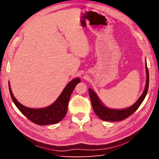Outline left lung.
I'll list each match as a JSON object with an SVG mask.
<instances>
[{"mask_svg":"<svg viewBox=\"0 0 159 159\" xmlns=\"http://www.w3.org/2000/svg\"><path fill=\"white\" fill-rule=\"evenodd\" d=\"M146 74H147V81L145 89H144L141 97L138 99L137 102L134 103L131 106L129 107L123 109H111L107 107H105L104 104L101 102L98 95L96 94L94 91L91 89L89 88V94L91 99V104H92L93 109L95 113L103 121H119L122 120L127 118L130 115H132L135 111L139 107L143 100L145 99L148 89V84H149V75H148V70L147 66L146 61Z\"/></svg>","mask_w":159,"mask_h":159,"instance_id":"obj_1","label":"left lung"}]
</instances>
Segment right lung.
Instances as JSON below:
<instances>
[{
  "instance_id": "right-lung-1",
  "label": "right lung",
  "mask_w": 159,
  "mask_h": 159,
  "mask_svg": "<svg viewBox=\"0 0 159 159\" xmlns=\"http://www.w3.org/2000/svg\"><path fill=\"white\" fill-rule=\"evenodd\" d=\"M80 82V79L76 78L67 84L62 92L55 102L49 106L44 108H29L19 103L12 92L10 83L8 84L11 98L20 111L32 121L39 125L56 124L66 116L70 96L75 85Z\"/></svg>"
}]
</instances>
